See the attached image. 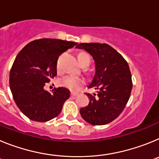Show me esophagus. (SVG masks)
I'll return each mask as SVG.
<instances>
[{
	"mask_svg": "<svg viewBox=\"0 0 159 159\" xmlns=\"http://www.w3.org/2000/svg\"><path fill=\"white\" fill-rule=\"evenodd\" d=\"M71 95H72V96H75V95H78V93H77V92H71Z\"/></svg>",
	"mask_w": 159,
	"mask_h": 159,
	"instance_id": "1",
	"label": "esophagus"
}]
</instances>
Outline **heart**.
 Segmentation results:
<instances>
[{"instance_id": "b5f03b06", "label": "heart", "mask_w": 159, "mask_h": 159, "mask_svg": "<svg viewBox=\"0 0 159 159\" xmlns=\"http://www.w3.org/2000/svg\"><path fill=\"white\" fill-rule=\"evenodd\" d=\"M78 59L81 65H87V67L89 65L90 61H91L89 56L85 54V53H80L79 55ZM57 67L58 70L60 68V60H58V61H57ZM59 83L61 86L64 87V88H67L70 90H72V91H77L80 88L83 84H84L85 80H84V78H81V77L72 75H67L60 79Z\"/></svg>"}]
</instances>
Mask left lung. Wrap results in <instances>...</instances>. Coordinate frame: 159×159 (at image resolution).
Returning a JSON list of instances; mask_svg holds the SVG:
<instances>
[{
    "instance_id": "obj_1",
    "label": "left lung",
    "mask_w": 159,
    "mask_h": 159,
    "mask_svg": "<svg viewBox=\"0 0 159 159\" xmlns=\"http://www.w3.org/2000/svg\"><path fill=\"white\" fill-rule=\"evenodd\" d=\"M95 60V74L88 88L97 94L86 93L89 104L80 111L90 124L100 126L119 117L127 105L132 90V80L127 62L116 49L107 43H77Z\"/></svg>"
}]
</instances>
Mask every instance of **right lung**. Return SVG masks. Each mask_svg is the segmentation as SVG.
I'll return each instance as SVG.
<instances>
[{"label":"right lung","instance_id":"1","mask_svg":"<svg viewBox=\"0 0 159 159\" xmlns=\"http://www.w3.org/2000/svg\"><path fill=\"white\" fill-rule=\"evenodd\" d=\"M76 44L44 38L30 42L18 53L10 70L9 87L16 104L29 119L47 122L61 112L69 90L58 88L48 92L43 88L57 75L59 56Z\"/></svg>","mask_w":159,"mask_h":159}]
</instances>
